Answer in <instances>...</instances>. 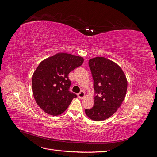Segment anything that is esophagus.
Returning <instances> with one entry per match:
<instances>
[{
  "label": "esophagus",
  "mask_w": 157,
  "mask_h": 157,
  "mask_svg": "<svg viewBox=\"0 0 157 157\" xmlns=\"http://www.w3.org/2000/svg\"><path fill=\"white\" fill-rule=\"evenodd\" d=\"M85 96V92L84 91H81L78 94V97L80 99H82Z\"/></svg>",
  "instance_id": "1"
}]
</instances>
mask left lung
<instances>
[{"label": "left lung", "mask_w": 157, "mask_h": 157, "mask_svg": "<svg viewBox=\"0 0 157 157\" xmlns=\"http://www.w3.org/2000/svg\"><path fill=\"white\" fill-rule=\"evenodd\" d=\"M94 80V105L85 109L93 121H101L111 117L124 101L127 91V79L119 65L104 57L89 60Z\"/></svg>", "instance_id": "obj_1"}]
</instances>
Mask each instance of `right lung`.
Returning a JSON list of instances; mask_svg holds the SVG:
<instances>
[{"instance_id": "1", "label": "right lung", "mask_w": 157, "mask_h": 157, "mask_svg": "<svg viewBox=\"0 0 157 157\" xmlns=\"http://www.w3.org/2000/svg\"><path fill=\"white\" fill-rule=\"evenodd\" d=\"M83 61L78 56L58 53L40 63L32 76V90L37 105L45 113L59 115L77 97L69 90L68 75Z\"/></svg>"}]
</instances>
